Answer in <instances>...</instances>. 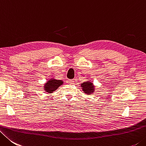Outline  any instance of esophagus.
I'll return each instance as SVG.
<instances>
[{
    "label": "esophagus",
    "instance_id": "34e87169",
    "mask_svg": "<svg viewBox=\"0 0 146 146\" xmlns=\"http://www.w3.org/2000/svg\"><path fill=\"white\" fill-rule=\"evenodd\" d=\"M68 82H69L70 84H74V81L72 80V79H70V80H69V81H68Z\"/></svg>",
    "mask_w": 146,
    "mask_h": 146
}]
</instances>
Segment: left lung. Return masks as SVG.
<instances>
[{"instance_id": "1", "label": "left lung", "mask_w": 146, "mask_h": 146, "mask_svg": "<svg viewBox=\"0 0 146 146\" xmlns=\"http://www.w3.org/2000/svg\"><path fill=\"white\" fill-rule=\"evenodd\" d=\"M81 86L82 87V91L87 95H90L95 92V86L92 82L90 81L81 83Z\"/></svg>"}]
</instances>
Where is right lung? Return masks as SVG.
Segmentation results:
<instances>
[{
    "instance_id": "1",
    "label": "right lung",
    "mask_w": 146,
    "mask_h": 146,
    "mask_svg": "<svg viewBox=\"0 0 146 146\" xmlns=\"http://www.w3.org/2000/svg\"><path fill=\"white\" fill-rule=\"evenodd\" d=\"M63 83H64V81L62 80H58V79L51 78L46 82V83L44 86V89L46 92L52 93L58 88V87L62 85Z\"/></svg>"
}]
</instances>
